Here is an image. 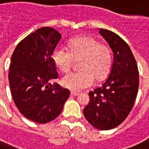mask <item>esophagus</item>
I'll return each mask as SVG.
<instances>
[{"mask_svg": "<svg viewBox=\"0 0 149 149\" xmlns=\"http://www.w3.org/2000/svg\"><path fill=\"white\" fill-rule=\"evenodd\" d=\"M79 95V93H75V92H70V96L72 97H77Z\"/></svg>", "mask_w": 149, "mask_h": 149, "instance_id": "34e87169", "label": "esophagus"}]
</instances>
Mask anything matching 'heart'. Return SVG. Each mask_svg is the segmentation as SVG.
Here are the masks:
<instances>
[{
  "label": "heart",
  "instance_id": "heart-1",
  "mask_svg": "<svg viewBox=\"0 0 149 149\" xmlns=\"http://www.w3.org/2000/svg\"><path fill=\"white\" fill-rule=\"evenodd\" d=\"M52 59L56 66L63 72L70 71L73 59L78 60L80 70L70 72L61 80L62 86L70 91L78 92L97 80L104 79L111 71L112 52L106 45L100 44L92 37L79 36L71 39L68 43V51L61 46H56L52 52Z\"/></svg>",
  "mask_w": 149,
  "mask_h": 149
}]
</instances>
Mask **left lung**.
<instances>
[{
  "label": "left lung",
  "mask_w": 149,
  "mask_h": 149,
  "mask_svg": "<svg viewBox=\"0 0 149 149\" xmlns=\"http://www.w3.org/2000/svg\"><path fill=\"white\" fill-rule=\"evenodd\" d=\"M99 31L113 52V64L104 84L89 93L84 114L95 128L110 130L120 125L132 111L139 90V70L132 50L120 36L107 29Z\"/></svg>",
  "instance_id": "left-lung-1"
}]
</instances>
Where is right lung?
<instances>
[{"instance_id":"add662e5","label":"right lung","mask_w":149,"mask_h":149,"mask_svg":"<svg viewBox=\"0 0 149 149\" xmlns=\"http://www.w3.org/2000/svg\"><path fill=\"white\" fill-rule=\"evenodd\" d=\"M61 38L52 28H40L17 44L10 58L8 79L14 102L22 114L39 124L57 118L70 96L67 89L51 84L58 77L52 52Z\"/></svg>"}]
</instances>
